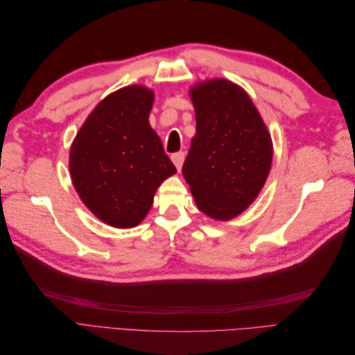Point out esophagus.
I'll use <instances>...</instances> for the list:
<instances>
[{"label": "esophagus", "mask_w": 355, "mask_h": 355, "mask_svg": "<svg viewBox=\"0 0 355 355\" xmlns=\"http://www.w3.org/2000/svg\"><path fill=\"white\" fill-rule=\"evenodd\" d=\"M184 159H185V153H175L171 155V161H173V164L176 166L178 170L182 168V164H184Z\"/></svg>", "instance_id": "obj_1"}]
</instances>
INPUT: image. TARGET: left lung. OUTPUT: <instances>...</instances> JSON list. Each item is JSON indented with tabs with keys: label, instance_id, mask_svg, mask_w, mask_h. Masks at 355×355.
Here are the masks:
<instances>
[{
	"label": "left lung",
	"instance_id": "8db88e82",
	"mask_svg": "<svg viewBox=\"0 0 355 355\" xmlns=\"http://www.w3.org/2000/svg\"><path fill=\"white\" fill-rule=\"evenodd\" d=\"M189 96L197 132L182 167L197 207L230 220L259 194L272 163V142L240 85L223 78L197 84Z\"/></svg>",
	"mask_w": 355,
	"mask_h": 355
}]
</instances>
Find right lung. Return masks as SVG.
<instances>
[{
	"instance_id": "add662e5",
	"label": "right lung",
	"mask_w": 355,
	"mask_h": 355,
	"mask_svg": "<svg viewBox=\"0 0 355 355\" xmlns=\"http://www.w3.org/2000/svg\"><path fill=\"white\" fill-rule=\"evenodd\" d=\"M154 93L128 85L96 106L69 153L72 184L96 216L115 228H133L153 206L157 188L176 173L149 125Z\"/></svg>"
}]
</instances>
